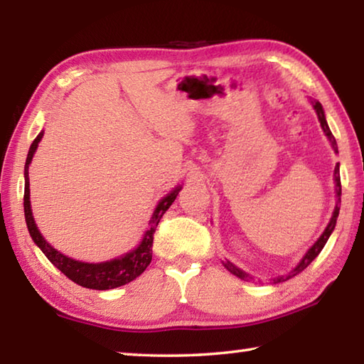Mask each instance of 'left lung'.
I'll list each match as a JSON object with an SVG mask.
<instances>
[{
  "mask_svg": "<svg viewBox=\"0 0 364 364\" xmlns=\"http://www.w3.org/2000/svg\"><path fill=\"white\" fill-rule=\"evenodd\" d=\"M311 104H313V107H315V110H316L318 119H319V123H321V127H323V132L326 133V136L329 138L332 147H334V151H336V152H338V151H337L336 139H334V136H332V133H331V130H329L328 122H326V117H324L323 106H321V104H319L318 101H311ZM334 178H336V193H337L338 200H341L342 186H341V173H338V164L336 165ZM338 210H341V208H338V205H336V208H334V213H332V218H331V221H329V225L326 226V230H324V232L321 234V237H319L318 241H316L315 244H313V247L306 252L305 257L301 258L300 263H299L297 267H295V268L291 271V273L286 274V276H281V278H276V279H273V281H274V284H276V282H282V281H287V279L294 278L295 274H299L300 271H304V269L308 267V264H310L313 260H315V258L319 255V252L323 250V247L326 245V242H328V239H329V236H331V232L334 231V228H336V221H337V217H338ZM223 264H225V268H226L228 271H230V273H232L234 276H237V278H241V279H249V278H250V276H249L247 273H244L242 269H239L237 267H234V264H232L231 262H228V260H226Z\"/></svg>",
  "mask_w": 364,
  "mask_h": 364,
  "instance_id": "left-lung-1",
  "label": "left lung"
}]
</instances>
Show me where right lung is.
Wrapping results in <instances>:
<instances>
[{
	"instance_id": "obj_1",
	"label": "right lung",
	"mask_w": 364,
	"mask_h": 364,
	"mask_svg": "<svg viewBox=\"0 0 364 364\" xmlns=\"http://www.w3.org/2000/svg\"><path fill=\"white\" fill-rule=\"evenodd\" d=\"M43 138V132L35 138V141L30 146L27 162H26V191H23V212H26V221L30 236H32L33 242L38 245L43 254L48 257V260L51 262L54 267L63 271L67 278L77 282L78 286L86 289H96V291H107V289H115L123 284L136 279L143 271L149 267L152 260V242H154V232H156V226L159 225L160 218L164 217V213L168 210V207L173 204L178 193H180V186L171 191L168 196H165L162 200L159 202V205L154 210L151 228L146 231L143 241L136 249L130 254L123 255L120 258H114L110 262L104 263H85L73 260L70 257H65L60 254L54 247H51L45 237L41 236L38 228L35 225L32 207H30V186H28V165L32 162V157L38 147V143Z\"/></svg>"
}]
</instances>
